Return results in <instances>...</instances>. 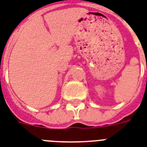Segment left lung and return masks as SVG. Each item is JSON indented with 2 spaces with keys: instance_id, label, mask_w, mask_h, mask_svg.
I'll return each instance as SVG.
<instances>
[{
  "instance_id": "left-lung-1",
  "label": "left lung",
  "mask_w": 147,
  "mask_h": 147,
  "mask_svg": "<svg viewBox=\"0 0 147 147\" xmlns=\"http://www.w3.org/2000/svg\"><path fill=\"white\" fill-rule=\"evenodd\" d=\"M146 68H147V66H146Z\"/></svg>"
}]
</instances>
